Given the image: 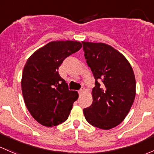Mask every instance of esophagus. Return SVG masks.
I'll list each match as a JSON object with an SVG mask.
<instances>
[{"label": "esophagus", "instance_id": "34e87169", "mask_svg": "<svg viewBox=\"0 0 154 154\" xmlns=\"http://www.w3.org/2000/svg\"><path fill=\"white\" fill-rule=\"evenodd\" d=\"M78 92H79V94H80V95H82V93L84 92V89H83V88H81V89L79 90Z\"/></svg>", "mask_w": 154, "mask_h": 154}]
</instances>
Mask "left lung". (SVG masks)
Returning <instances> with one entry per match:
<instances>
[{
    "label": "left lung",
    "instance_id": "obj_1",
    "mask_svg": "<svg viewBox=\"0 0 154 154\" xmlns=\"http://www.w3.org/2000/svg\"><path fill=\"white\" fill-rule=\"evenodd\" d=\"M84 56L95 79L93 103L83 113L87 122L103 130L119 125L128 114L136 95L131 66L120 52L105 43L82 42Z\"/></svg>",
    "mask_w": 154,
    "mask_h": 154
}]
</instances>
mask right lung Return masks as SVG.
Masks as SVG:
<instances>
[{
    "label": "right lung",
    "instance_id": "1",
    "mask_svg": "<svg viewBox=\"0 0 154 154\" xmlns=\"http://www.w3.org/2000/svg\"><path fill=\"white\" fill-rule=\"evenodd\" d=\"M81 47L77 41H52L27 60L22 75L23 97L31 115L40 124L52 127L69 117L78 93L69 89L58 69L66 57Z\"/></svg>",
    "mask_w": 154,
    "mask_h": 154
}]
</instances>
